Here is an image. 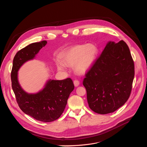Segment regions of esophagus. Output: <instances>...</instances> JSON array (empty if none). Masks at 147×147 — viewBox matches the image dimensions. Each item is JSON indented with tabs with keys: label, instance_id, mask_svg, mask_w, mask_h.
Masks as SVG:
<instances>
[{
	"label": "esophagus",
	"instance_id": "1",
	"mask_svg": "<svg viewBox=\"0 0 147 147\" xmlns=\"http://www.w3.org/2000/svg\"><path fill=\"white\" fill-rule=\"evenodd\" d=\"M74 85L75 87H78L80 85V81L77 80H75L74 81Z\"/></svg>",
	"mask_w": 147,
	"mask_h": 147
}]
</instances>
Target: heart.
Listing matches in <instances>:
<instances>
[{
  "mask_svg": "<svg viewBox=\"0 0 147 147\" xmlns=\"http://www.w3.org/2000/svg\"><path fill=\"white\" fill-rule=\"evenodd\" d=\"M98 53V49L94 44H79L73 46L63 52L61 58L66 65L74 66L76 73L84 74L94 65ZM64 64L60 61L57 62V67L59 70H63L65 69Z\"/></svg>",
  "mask_w": 147,
  "mask_h": 147,
  "instance_id": "heart-1",
  "label": "heart"
}]
</instances>
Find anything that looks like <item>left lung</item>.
<instances>
[{
	"label": "left lung",
	"instance_id": "left-lung-1",
	"mask_svg": "<svg viewBox=\"0 0 147 147\" xmlns=\"http://www.w3.org/2000/svg\"><path fill=\"white\" fill-rule=\"evenodd\" d=\"M134 77V61L126 43L109 41L83 80L90 109L102 115L118 109L130 95Z\"/></svg>",
	"mask_w": 147,
	"mask_h": 147
}]
</instances>
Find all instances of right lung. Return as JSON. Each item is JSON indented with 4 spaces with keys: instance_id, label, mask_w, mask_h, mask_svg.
Returning a JSON list of instances; mask_svg holds the SVG:
<instances>
[{
    "instance_id": "obj_1",
    "label": "right lung",
    "mask_w": 147,
    "mask_h": 147,
    "mask_svg": "<svg viewBox=\"0 0 147 147\" xmlns=\"http://www.w3.org/2000/svg\"><path fill=\"white\" fill-rule=\"evenodd\" d=\"M47 42L31 44L15 55L11 73V86L20 108L35 119L51 122L57 119L63 112L70 93L74 88L70 78L63 80H48L45 87L36 94H28L23 90L18 81V71L26 61L35 58Z\"/></svg>"
}]
</instances>
